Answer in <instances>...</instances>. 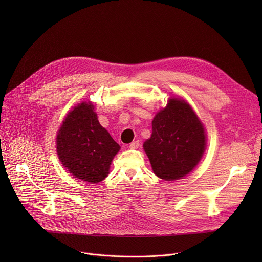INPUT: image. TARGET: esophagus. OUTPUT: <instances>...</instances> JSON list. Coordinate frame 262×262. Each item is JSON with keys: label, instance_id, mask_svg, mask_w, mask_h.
Here are the masks:
<instances>
[{"label": "esophagus", "instance_id": "34e87169", "mask_svg": "<svg viewBox=\"0 0 262 262\" xmlns=\"http://www.w3.org/2000/svg\"><path fill=\"white\" fill-rule=\"evenodd\" d=\"M139 145H140L139 141H138V140H136V141H133V142L129 144V147L135 149V148H138V147H139Z\"/></svg>", "mask_w": 262, "mask_h": 262}]
</instances>
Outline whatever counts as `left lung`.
I'll return each mask as SVG.
<instances>
[{"instance_id":"8db88e82","label":"left lung","mask_w":262,"mask_h":262,"mask_svg":"<svg viewBox=\"0 0 262 262\" xmlns=\"http://www.w3.org/2000/svg\"><path fill=\"white\" fill-rule=\"evenodd\" d=\"M152 129L143 147L158 177L176 181L195 168L204 154L206 137L203 124L188 103L170 99L154 118Z\"/></svg>"}]
</instances>
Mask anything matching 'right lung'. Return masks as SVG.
Masks as SVG:
<instances>
[{"label":"right lung","mask_w":262,"mask_h":262,"mask_svg":"<svg viewBox=\"0 0 262 262\" xmlns=\"http://www.w3.org/2000/svg\"><path fill=\"white\" fill-rule=\"evenodd\" d=\"M91 103H81L67 116L58 132V157L73 176L91 184L107 177L120 145L99 123Z\"/></svg>","instance_id":"1"}]
</instances>
